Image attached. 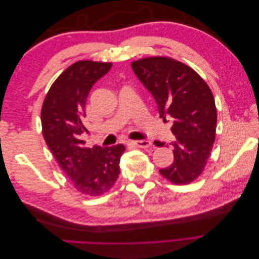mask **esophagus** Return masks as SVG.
Instances as JSON below:
<instances>
[{"label":"esophagus","mask_w":259,"mask_h":259,"mask_svg":"<svg viewBox=\"0 0 259 259\" xmlns=\"http://www.w3.org/2000/svg\"><path fill=\"white\" fill-rule=\"evenodd\" d=\"M132 144L139 148H150L152 146L150 140H134V142H132Z\"/></svg>","instance_id":"esophagus-1"}]
</instances>
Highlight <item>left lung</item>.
Returning a JSON list of instances; mask_svg holds the SVG:
<instances>
[{"label":"left lung","mask_w":259,"mask_h":259,"mask_svg":"<svg viewBox=\"0 0 259 259\" xmlns=\"http://www.w3.org/2000/svg\"><path fill=\"white\" fill-rule=\"evenodd\" d=\"M132 68L151 93L160 117H170L173 123L170 131L175 140L169 145L174 148V162L160 169L161 175L176 185L193 182L204 169L215 142L217 110L213 93L192 68L168 57L139 59L132 62Z\"/></svg>","instance_id":"1"}]
</instances>
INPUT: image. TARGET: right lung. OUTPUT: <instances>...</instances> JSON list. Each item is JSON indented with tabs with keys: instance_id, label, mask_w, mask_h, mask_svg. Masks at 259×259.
I'll list each match as a JSON object with an SVG mask.
<instances>
[{
	"instance_id": "right-lung-1",
	"label": "right lung",
	"mask_w": 259,
	"mask_h": 259,
	"mask_svg": "<svg viewBox=\"0 0 259 259\" xmlns=\"http://www.w3.org/2000/svg\"><path fill=\"white\" fill-rule=\"evenodd\" d=\"M110 62L80 60L67 68L53 83L41 111L45 143L66 176L83 194L100 195L111 189L120 174L125 147H84L88 132L82 121L93 85L111 69Z\"/></svg>"
}]
</instances>
